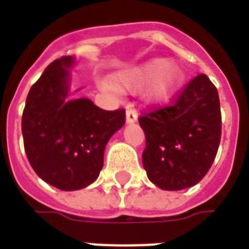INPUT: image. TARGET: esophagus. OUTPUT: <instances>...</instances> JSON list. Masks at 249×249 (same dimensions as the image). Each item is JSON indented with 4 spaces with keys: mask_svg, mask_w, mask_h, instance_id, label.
I'll use <instances>...</instances> for the list:
<instances>
[{
    "mask_svg": "<svg viewBox=\"0 0 249 249\" xmlns=\"http://www.w3.org/2000/svg\"><path fill=\"white\" fill-rule=\"evenodd\" d=\"M137 119H139V116L136 113V110H133V109L126 110V124H135Z\"/></svg>",
    "mask_w": 249,
    "mask_h": 249,
    "instance_id": "34e87169",
    "label": "esophagus"
}]
</instances>
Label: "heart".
<instances>
[{"mask_svg":"<svg viewBox=\"0 0 249 249\" xmlns=\"http://www.w3.org/2000/svg\"><path fill=\"white\" fill-rule=\"evenodd\" d=\"M184 71L181 66L165 58H152L129 71L112 77L110 85L119 92H139L148 85L145 98L149 103H165L181 85Z\"/></svg>","mask_w":249,"mask_h":249,"instance_id":"heart-1","label":"heart"}]
</instances>
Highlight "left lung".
I'll list each match as a JSON object with an SVG mask.
<instances>
[{
  "instance_id": "obj_1",
  "label": "left lung",
  "mask_w": 249,
  "mask_h": 249,
  "mask_svg": "<svg viewBox=\"0 0 249 249\" xmlns=\"http://www.w3.org/2000/svg\"><path fill=\"white\" fill-rule=\"evenodd\" d=\"M139 123L145 133L142 165L155 185L180 191L207 175L219 149L221 113L217 89L205 74L195 77L171 107Z\"/></svg>"
}]
</instances>
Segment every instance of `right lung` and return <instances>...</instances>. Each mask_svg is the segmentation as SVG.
I'll return each instance as SVG.
<instances>
[{
	"label": "right lung",
	"mask_w": 249,
	"mask_h": 249,
	"mask_svg": "<svg viewBox=\"0 0 249 249\" xmlns=\"http://www.w3.org/2000/svg\"><path fill=\"white\" fill-rule=\"evenodd\" d=\"M74 57L53 61L30 88L22 137L30 165L61 191L87 188L100 175L109 139L123 128L125 110H104L89 98H68Z\"/></svg>",
	"instance_id": "obj_1"
}]
</instances>
